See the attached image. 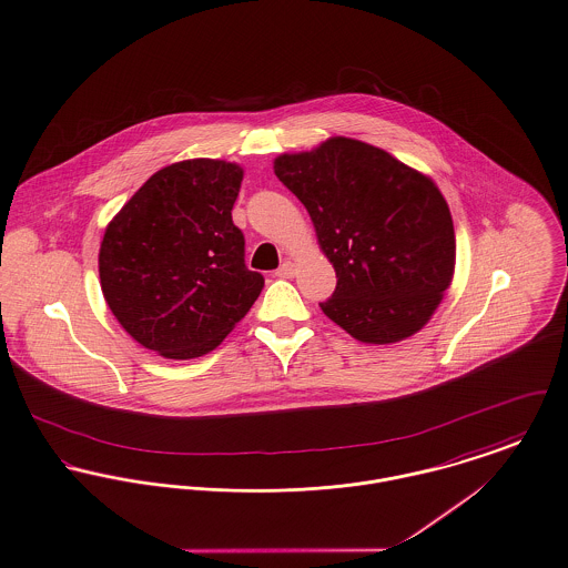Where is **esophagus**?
<instances>
[{"instance_id": "esophagus-1", "label": "esophagus", "mask_w": 568, "mask_h": 568, "mask_svg": "<svg viewBox=\"0 0 568 568\" xmlns=\"http://www.w3.org/2000/svg\"><path fill=\"white\" fill-rule=\"evenodd\" d=\"M295 273H297V264H295L293 260H284L275 275H277V277H295Z\"/></svg>"}]
</instances>
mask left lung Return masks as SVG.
Segmentation results:
<instances>
[{
	"label": "left lung",
	"instance_id": "8db88e82",
	"mask_svg": "<svg viewBox=\"0 0 568 568\" xmlns=\"http://www.w3.org/2000/svg\"><path fill=\"white\" fill-rule=\"evenodd\" d=\"M336 271L318 304L356 341L390 345L427 325L456 268L452 212L434 180L347 136L273 160Z\"/></svg>",
	"mask_w": 568,
	"mask_h": 568
}]
</instances>
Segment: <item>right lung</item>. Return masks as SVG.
<instances>
[{
	"label": "right lung",
	"instance_id": "1",
	"mask_svg": "<svg viewBox=\"0 0 568 568\" xmlns=\"http://www.w3.org/2000/svg\"><path fill=\"white\" fill-rule=\"evenodd\" d=\"M241 182L236 162H173L105 225L103 300L121 327L162 358L216 349L258 300L264 277L245 266V239L232 221Z\"/></svg>",
	"mask_w": 568,
	"mask_h": 568
}]
</instances>
